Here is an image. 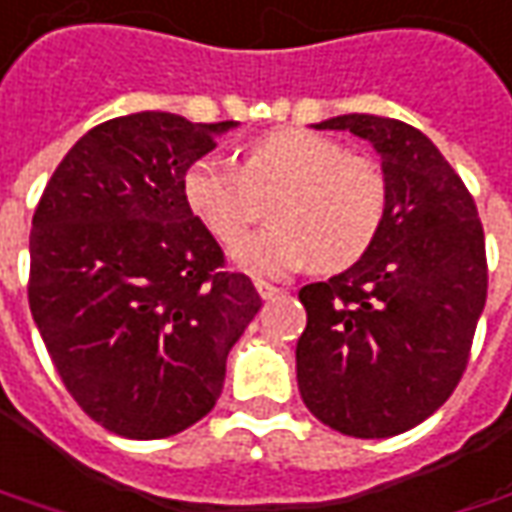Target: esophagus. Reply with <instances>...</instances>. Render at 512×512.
Segmentation results:
<instances>
[{
  "instance_id": "34e87169",
  "label": "esophagus",
  "mask_w": 512,
  "mask_h": 512,
  "mask_svg": "<svg viewBox=\"0 0 512 512\" xmlns=\"http://www.w3.org/2000/svg\"><path fill=\"white\" fill-rule=\"evenodd\" d=\"M255 288H257V294H260L263 300H271V297H277V294H280V288H277V285L266 283V280H257Z\"/></svg>"
}]
</instances>
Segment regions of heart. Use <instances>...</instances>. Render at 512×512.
<instances>
[{
	"label": "heart",
	"instance_id": "obj_1",
	"mask_svg": "<svg viewBox=\"0 0 512 512\" xmlns=\"http://www.w3.org/2000/svg\"><path fill=\"white\" fill-rule=\"evenodd\" d=\"M182 193L224 246L241 241L271 201L274 227L235 249V263L257 277L302 266L322 274L350 269L373 249L389 212V179L378 159L347 154L339 139L294 125L252 139L241 170L196 159L184 170Z\"/></svg>",
	"mask_w": 512,
	"mask_h": 512
}]
</instances>
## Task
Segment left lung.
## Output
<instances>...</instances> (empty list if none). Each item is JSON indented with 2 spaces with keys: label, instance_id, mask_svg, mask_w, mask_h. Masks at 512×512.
<instances>
[{
  "label": "left lung",
  "instance_id": "left-lung-1",
  "mask_svg": "<svg viewBox=\"0 0 512 512\" xmlns=\"http://www.w3.org/2000/svg\"><path fill=\"white\" fill-rule=\"evenodd\" d=\"M316 128L370 139L389 179L375 246L328 283L300 288L308 325L297 381L311 415L350 437H392L434 415L460 384L488 297L474 196L423 131L378 114Z\"/></svg>",
  "mask_w": 512,
  "mask_h": 512
}]
</instances>
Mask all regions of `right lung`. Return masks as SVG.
<instances>
[{
  "label": "right lung",
  "instance_id": "right-lung-1",
  "mask_svg": "<svg viewBox=\"0 0 512 512\" xmlns=\"http://www.w3.org/2000/svg\"><path fill=\"white\" fill-rule=\"evenodd\" d=\"M232 125L168 111L106 120L38 201L30 314L66 392L120 437L159 440L207 415L263 305L182 193L184 170Z\"/></svg>",
  "mask_w": 512,
  "mask_h": 512
}]
</instances>
